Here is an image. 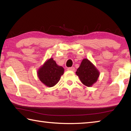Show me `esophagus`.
<instances>
[{"label":"esophagus","instance_id":"obj_1","mask_svg":"<svg viewBox=\"0 0 131 131\" xmlns=\"http://www.w3.org/2000/svg\"><path fill=\"white\" fill-rule=\"evenodd\" d=\"M68 70H70V71H74L75 70V68L74 67H70V68H68Z\"/></svg>","mask_w":131,"mask_h":131}]
</instances>
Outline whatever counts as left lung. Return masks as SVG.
Wrapping results in <instances>:
<instances>
[{
  "instance_id": "obj_1",
  "label": "left lung",
  "mask_w": 131,
  "mask_h": 131,
  "mask_svg": "<svg viewBox=\"0 0 131 131\" xmlns=\"http://www.w3.org/2000/svg\"><path fill=\"white\" fill-rule=\"evenodd\" d=\"M76 73L81 83L87 87H91L97 81L99 76V70L88 59L82 61Z\"/></svg>"
}]
</instances>
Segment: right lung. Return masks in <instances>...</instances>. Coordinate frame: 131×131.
I'll use <instances>...</instances> for the list:
<instances>
[{
    "label": "right lung",
    "mask_w": 131,
    "mask_h": 131,
    "mask_svg": "<svg viewBox=\"0 0 131 131\" xmlns=\"http://www.w3.org/2000/svg\"><path fill=\"white\" fill-rule=\"evenodd\" d=\"M63 73V68L58 65L51 58L39 68L37 71V76L44 85L52 87L58 83Z\"/></svg>",
    "instance_id": "add662e5"
}]
</instances>
